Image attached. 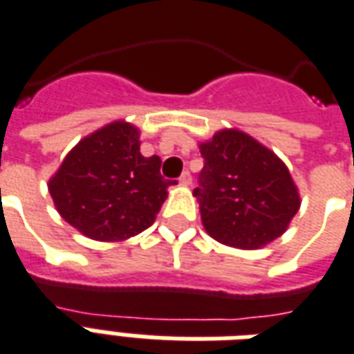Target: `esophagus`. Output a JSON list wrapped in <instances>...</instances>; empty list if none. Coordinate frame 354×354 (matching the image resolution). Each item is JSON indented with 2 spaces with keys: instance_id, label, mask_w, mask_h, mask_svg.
Returning <instances> with one entry per match:
<instances>
[{
  "instance_id": "esophagus-1",
  "label": "esophagus",
  "mask_w": 354,
  "mask_h": 354,
  "mask_svg": "<svg viewBox=\"0 0 354 354\" xmlns=\"http://www.w3.org/2000/svg\"><path fill=\"white\" fill-rule=\"evenodd\" d=\"M179 180L183 183V185H190V183H192V175H190V171H183Z\"/></svg>"
}]
</instances>
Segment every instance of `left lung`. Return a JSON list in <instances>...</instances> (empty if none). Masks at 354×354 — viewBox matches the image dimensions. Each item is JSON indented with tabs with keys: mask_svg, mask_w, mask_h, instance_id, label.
<instances>
[{
	"mask_svg": "<svg viewBox=\"0 0 354 354\" xmlns=\"http://www.w3.org/2000/svg\"><path fill=\"white\" fill-rule=\"evenodd\" d=\"M203 169L194 196L207 233L235 248H259L288 230L300 207L286 164L239 130L199 145Z\"/></svg>",
	"mask_w": 354,
	"mask_h": 354,
	"instance_id": "left-lung-1",
	"label": "left lung"
}]
</instances>
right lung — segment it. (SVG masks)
I'll use <instances>...</instances> for the list:
<instances>
[{"label":"right lung","instance_id":"add662e5","mask_svg":"<svg viewBox=\"0 0 354 354\" xmlns=\"http://www.w3.org/2000/svg\"><path fill=\"white\" fill-rule=\"evenodd\" d=\"M158 156H142L138 129L111 123L66 155L50 194L66 222L95 241H121L155 222L167 187Z\"/></svg>","mask_w":354,"mask_h":354}]
</instances>
